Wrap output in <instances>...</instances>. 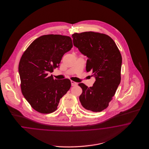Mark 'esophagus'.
<instances>
[{
  "mask_svg": "<svg viewBox=\"0 0 149 149\" xmlns=\"http://www.w3.org/2000/svg\"><path fill=\"white\" fill-rule=\"evenodd\" d=\"M71 84L72 86H75V85H77L78 84L77 83H76V82L72 81V80H71Z\"/></svg>",
  "mask_w": 149,
  "mask_h": 149,
  "instance_id": "34e87169",
  "label": "esophagus"
}]
</instances>
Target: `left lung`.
Instances as JSON below:
<instances>
[{
    "label": "left lung",
    "instance_id": "1",
    "mask_svg": "<svg viewBox=\"0 0 149 149\" xmlns=\"http://www.w3.org/2000/svg\"><path fill=\"white\" fill-rule=\"evenodd\" d=\"M74 45L88 58L86 70L91 71L95 81L92 87L79 83L80 102L85 109L101 112L109 105L120 82L122 56L113 40L106 34L94 32L72 35Z\"/></svg>",
    "mask_w": 149,
    "mask_h": 149
}]
</instances>
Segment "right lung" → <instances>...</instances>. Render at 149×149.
I'll use <instances>...</instances> for the list:
<instances>
[{"label": "right lung", "mask_w": 149, "mask_h": 149, "mask_svg": "<svg viewBox=\"0 0 149 149\" xmlns=\"http://www.w3.org/2000/svg\"><path fill=\"white\" fill-rule=\"evenodd\" d=\"M72 47L70 37L47 35L36 39L22 55L18 67L22 93L36 111L54 112L70 89L69 79H54L48 74L58 68L63 55Z\"/></svg>", "instance_id": "right-lung-1"}]
</instances>
